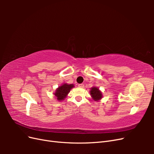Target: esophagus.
Masks as SVG:
<instances>
[{
    "instance_id": "1",
    "label": "esophagus",
    "mask_w": 154,
    "mask_h": 154,
    "mask_svg": "<svg viewBox=\"0 0 154 154\" xmlns=\"http://www.w3.org/2000/svg\"><path fill=\"white\" fill-rule=\"evenodd\" d=\"M78 87L80 88H84V84H83V83H82V84H79Z\"/></svg>"
}]
</instances>
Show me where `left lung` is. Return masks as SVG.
<instances>
[{"label":"left lung","mask_w":154,"mask_h":154,"mask_svg":"<svg viewBox=\"0 0 154 154\" xmlns=\"http://www.w3.org/2000/svg\"><path fill=\"white\" fill-rule=\"evenodd\" d=\"M90 94L92 100H94L96 101H99L103 97L101 91L97 87H92L91 88Z\"/></svg>","instance_id":"obj_1"}]
</instances>
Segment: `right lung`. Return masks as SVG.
Segmentation results:
<instances>
[{
  "mask_svg": "<svg viewBox=\"0 0 154 154\" xmlns=\"http://www.w3.org/2000/svg\"><path fill=\"white\" fill-rule=\"evenodd\" d=\"M74 87V84H68L66 83H63L56 89L54 95L58 101H61L66 98L69 92L71 91V89Z\"/></svg>",
  "mask_w": 154,
  "mask_h": 154,
  "instance_id": "1",
  "label": "right lung"
}]
</instances>
